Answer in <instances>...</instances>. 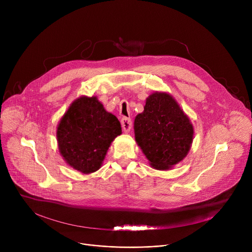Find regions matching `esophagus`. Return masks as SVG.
Returning a JSON list of instances; mask_svg holds the SVG:
<instances>
[{"instance_id":"obj_1","label":"esophagus","mask_w":252,"mask_h":252,"mask_svg":"<svg viewBox=\"0 0 252 252\" xmlns=\"http://www.w3.org/2000/svg\"><path fill=\"white\" fill-rule=\"evenodd\" d=\"M121 124H122V126H123V129H124L125 133H128V131L131 128V121H130V118H126V117L122 118Z\"/></svg>"}]
</instances>
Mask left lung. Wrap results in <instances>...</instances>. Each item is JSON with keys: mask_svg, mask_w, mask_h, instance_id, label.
I'll list each match as a JSON object with an SVG mask.
<instances>
[{"mask_svg": "<svg viewBox=\"0 0 252 252\" xmlns=\"http://www.w3.org/2000/svg\"><path fill=\"white\" fill-rule=\"evenodd\" d=\"M136 142L150 165L165 170L182 161L193 142L189 117L167 93L151 94L134 123Z\"/></svg>", "mask_w": 252, "mask_h": 252, "instance_id": "1", "label": "left lung"}]
</instances>
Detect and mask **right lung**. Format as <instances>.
Returning <instances> with one entry per match:
<instances>
[{
  "instance_id": "right-lung-1",
  "label": "right lung",
  "mask_w": 252,
  "mask_h": 252,
  "mask_svg": "<svg viewBox=\"0 0 252 252\" xmlns=\"http://www.w3.org/2000/svg\"><path fill=\"white\" fill-rule=\"evenodd\" d=\"M122 134L116 116L106 111L97 97H79L69 106L57 127L60 154L83 174L98 170L111 142Z\"/></svg>"
}]
</instances>
